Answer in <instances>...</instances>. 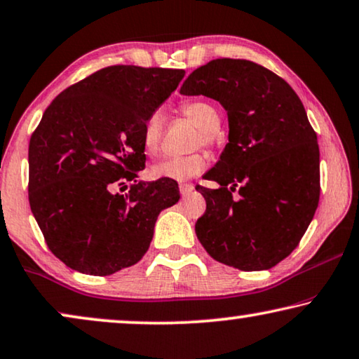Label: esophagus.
Here are the masks:
<instances>
[{"label":"esophagus","instance_id":"1","mask_svg":"<svg viewBox=\"0 0 359 359\" xmlns=\"http://www.w3.org/2000/svg\"><path fill=\"white\" fill-rule=\"evenodd\" d=\"M180 194H182V196H187V195H190L191 191H194V189L195 187L191 185V184H180Z\"/></svg>","mask_w":359,"mask_h":359}]
</instances>
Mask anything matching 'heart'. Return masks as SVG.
<instances>
[{
    "mask_svg": "<svg viewBox=\"0 0 359 359\" xmlns=\"http://www.w3.org/2000/svg\"><path fill=\"white\" fill-rule=\"evenodd\" d=\"M182 112L185 117L194 122L201 130V141L206 144L213 143L215 131L219 130L221 115L213 104L203 99L189 100L182 105ZM164 128V112L154 110L144 120L143 131H141V144L148 154H156L159 151L161 138ZM208 164V158L203 153H195L179 158H165L151 168V175L154 179H169L175 182H184L196 177L201 174Z\"/></svg>",
    "mask_w": 359,
    "mask_h": 359,
    "instance_id": "b5f03b06",
    "label": "heart"
}]
</instances>
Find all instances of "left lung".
I'll use <instances>...</instances> for the list:
<instances>
[{
	"label": "left lung",
	"mask_w": 359,
	"mask_h": 359,
	"mask_svg": "<svg viewBox=\"0 0 359 359\" xmlns=\"http://www.w3.org/2000/svg\"><path fill=\"white\" fill-rule=\"evenodd\" d=\"M180 94L218 100L229 122V143L205 174L219 187H196L206 200L196 237L221 264L271 269L296 249L319 205V144L304 105L285 79L249 60H213Z\"/></svg>",
	"instance_id": "left-lung-1"
}]
</instances>
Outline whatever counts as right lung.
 Here are the masks:
<instances>
[{"label":"right lung","instance_id":"1","mask_svg":"<svg viewBox=\"0 0 359 359\" xmlns=\"http://www.w3.org/2000/svg\"><path fill=\"white\" fill-rule=\"evenodd\" d=\"M184 74L107 67L69 86L43 112L29 143V203L48 249L69 269L105 276L135 265L161 211L179 201L175 180L136 177L146 163L144 120Z\"/></svg>","mask_w":359,"mask_h":359}]
</instances>
